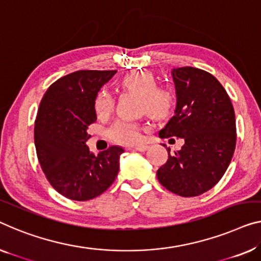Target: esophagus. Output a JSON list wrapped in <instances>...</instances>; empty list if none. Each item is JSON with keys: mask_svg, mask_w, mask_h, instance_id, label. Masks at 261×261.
<instances>
[{"mask_svg": "<svg viewBox=\"0 0 261 261\" xmlns=\"http://www.w3.org/2000/svg\"><path fill=\"white\" fill-rule=\"evenodd\" d=\"M147 145H137V146H132V147H130V149H132V150H136V151H141V152H144V151H146L147 150Z\"/></svg>", "mask_w": 261, "mask_h": 261, "instance_id": "34e87169", "label": "esophagus"}]
</instances>
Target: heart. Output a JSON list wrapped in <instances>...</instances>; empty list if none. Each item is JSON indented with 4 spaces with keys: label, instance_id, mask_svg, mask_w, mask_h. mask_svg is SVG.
<instances>
[{
    "label": "heart",
    "instance_id": "obj_1",
    "mask_svg": "<svg viewBox=\"0 0 261 261\" xmlns=\"http://www.w3.org/2000/svg\"><path fill=\"white\" fill-rule=\"evenodd\" d=\"M158 81L147 70L132 71L122 80L125 89L136 91L142 97L143 111L155 119H163L172 112L176 103V93L170 87H157ZM115 98L108 89H102L96 95L95 111L98 117H107L114 110ZM107 135L111 142L120 145H134L141 141V125L127 119H118L109 126Z\"/></svg>",
    "mask_w": 261,
    "mask_h": 261
}]
</instances>
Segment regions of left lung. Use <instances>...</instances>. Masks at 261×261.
Instances as JSON below:
<instances>
[{
    "label": "left lung",
    "instance_id": "1",
    "mask_svg": "<svg viewBox=\"0 0 261 261\" xmlns=\"http://www.w3.org/2000/svg\"><path fill=\"white\" fill-rule=\"evenodd\" d=\"M172 76L177 106L159 136L185 143L174 153L166 147L168 162L157 178L170 192L196 197L211 190L230 165L237 141L234 109L223 85L205 70L177 68Z\"/></svg>",
    "mask_w": 261,
    "mask_h": 261
}]
</instances>
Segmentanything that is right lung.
I'll return each mask as SVG.
<instances>
[{"label":"right lung","instance_id":"1","mask_svg":"<svg viewBox=\"0 0 261 261\" xmlns=\"http://www.w3.org/2000/svg\"><path fill=\"white\" fill-rule=\"evenodd\" d=\"M116 70H79L50 85L35 120L38 162L50 185L62 196L87 201L110 188L124 150L110 146L98 154L85 142L96 122L95 98Z\"/></svg>","mask_w":261,"mask_h":261}]
</instances>
